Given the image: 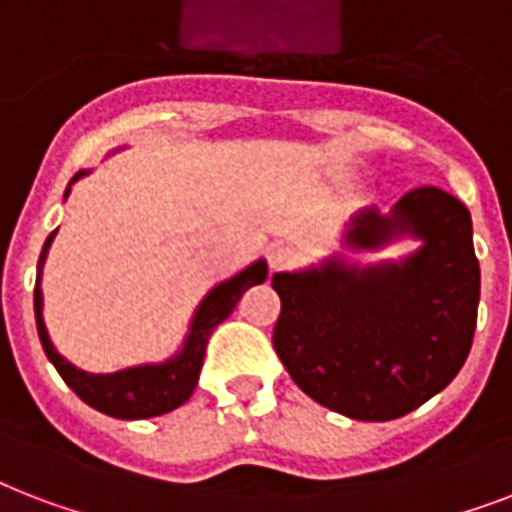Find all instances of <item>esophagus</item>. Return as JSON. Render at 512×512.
<instances>
[{"instance_id":"34e87169","label":"esophagus","mask_w":512,"mask_h":512,"mask_svg":"<svg viewBox=\"0 0 512 512\" xmlns=\"http://www.w3.org/2000/svg\"><path fill=\"white\" fill-rule=\"evenodd\" d=\"M296 261V251L288 248V245H277L269 251V269L272 272H280V269H288Z\"/></svg>"}]
</instances>
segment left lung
Listing matches in <instances>:
<instances>
[{
	"instance_id": "obj_1",
	"label": "left lung",
	"mask_w": 512,
	"mask_h": 512,
	"mask_svg": "<svg viewBox=\"0 0 512 512\" xmlns=\"http://www.w3.org/2000/svg\"><path fill=\"white\" fill-rule=\"evenodd\" d=\"M406 227L425 245L400 267L350 272L328 261L320 272L272 277L277 358L312 400L344 417H403L441 392L473 347L481 267L470 213L454 194L419 186L390 219L366 213L347 240L371 248Z\"/></svg>"
}]
</instances>
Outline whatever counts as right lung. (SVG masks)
I'll return each mask as SVG.
<instances>
[{"label":"right lung","instance_id":"obj_1","mask_svg":"<svg viewBox=\"0 0 512 512\" xmlns=\"http://www.w3.org/2000/svg\"><path fill=\"white\" fill-rule=\"evenodd\" d=\"M82 176V173H79ZM77 176V178H79ZM55 235V232H53ZM53 235L45 240V248L39 253L37 264V288H34V315H37V331L39 342L45 347V355L50 358L63 382L69 384L71 390L77 392L79 398L85 400L87 406H93L101 414H109L114 419H149L168 414L173 408L189 400V395L197 387L200 379L202 360H205V347L211 339L213 328L219 326L221 320L229 318V312L235 310L237 299L248 291L251 285L264 283L267 277V264L256 261L240 275H235L227 283L216 285L200 310L194 315L192 334L186 339L181 355L162 366H141L128 368V371H117V374H87L74 368L66 358L55 352L50 336H47L45 320H42V291H39V275H42V264H45L47 248L53 243Z\"/></svg>","mask_w":512,"mask_h":512}]
</instances>
